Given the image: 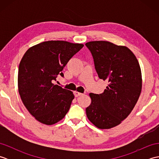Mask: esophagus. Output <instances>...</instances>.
Returning <instances> with one entry per match:
<instances>
[{"label": "esophagus", "instance_id": "obj_1", "mask_svg": "<svg viewBox=\"0 0 159 159\" xmlns=\"http://www.w3.org/2000/svg\"><path fill=\"white\" fill-rule=\"evenodd\" d=\"M83 93H80V92H74V96H75V97H79L80 96H82Z\"/></svg>", "mask_w": 159, "mask_h": 159}]
</instances>
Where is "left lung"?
I'll list each match as a JSON object with an SVG mask.
<instances>
[{
    "instance_id": "obj_1",
    "label": "left lung",
    "mask_w": 159,
    "mask_h": 159,
    "mask_svg": "<svg viewBox=\"0 0 159 159\" xmlns=\"http://www.w3.org/2000/svg\"><path fill=\"white\" fill-rule=\"evenodd\" d=\"M85 45L93 56L98 77L109 82L102 93H89L92 103L86 108L87 117L97 128L109 129L126 119L139 99L142 87L140 66L126 46L107 41Z\"/></svg>"
}]
</instances>
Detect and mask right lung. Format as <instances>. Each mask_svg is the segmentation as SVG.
Wrapping results in <instances>:
<instances>
[{
  "mask_svg": "<svg viewBox=\"0 0 159 159\" xmlns=\"http://www.w3.org/2000/svg\"><path fill=\"white\" fill-rule=\"evenodd\" d=\"M84 46L66 41H47L27 50L20 63L18 92L29 112L43 124L61 120L69 111L74 96L55 85L70 59Z\"/></svg>",
  "mask_w": 159,
  "mask_h": 159,
  "instance_id": "1",
  "label": "right lung"
}]
</instances>
